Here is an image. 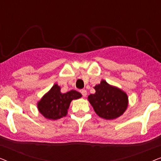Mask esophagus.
I'll list each match as a JSON object with an SVG mask.
<instances>
[{
    "mask_svg": "<svg viewBox=\"0 0 161 161\" xmlns=\"http://www.w3.org/2000/svg\"><path fill=\"white\" fill-rule=\"evenodd\" d=\"M80 92H81V94H82V95H83V97H86V95H87V92L86 91L85 89H83V90H81L80 91Z\"/></svg>",
    "mask_w": 161,
    "mask_h": 161,
    "instance_id": "34e87169",
    "label": "esophagus"
}]
</instances>
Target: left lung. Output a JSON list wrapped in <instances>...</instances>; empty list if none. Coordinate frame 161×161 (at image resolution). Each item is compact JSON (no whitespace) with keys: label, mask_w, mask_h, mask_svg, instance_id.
Segmentation results:
<instances>
[{"label":"left lung","mask_w":161,"mask_h":161,"mask_svg":"<svg viewBox=\"0 0 161 161\" xmlns=\"http://www.w3.org/2000/svg\"><path fill=\"white\" fill-rule=\"evenodd\" d=\"M94 89L95 94H90L88 100L99 116L105 119H114L124 113L128 104L125 92L111 86L105 80L95 86Z\"/></svg>","instance_id":"1"}]
</instances>
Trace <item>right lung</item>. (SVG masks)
I'll list each match as a JSON object with an SVG mask.
<instances>
[{
	"label": "right lung",
	"instance_id": "right-lung-1",
	"mask_svg": "<svg viewBox=\"0 0 161 161\" xmlns=\"http://www.w3.org/2000/svg\"><path fill=\"white\" fill-rule=\"evenodd\" d=\"M60 90V86L55 84L38 103L39 111L45 118L56 120L65 116L71 101L82 96L75 90L64 94L61 93Z\"/></svg>",
	"mask_w": 161,
	"mask_h": 161
}]
</instances>
